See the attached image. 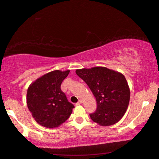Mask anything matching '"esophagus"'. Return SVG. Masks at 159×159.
I'll use <instances>...</instances> for the list:
<instances>
[{"label":"esophagus","instance_id":"esophagus-1","mask_svg":"<svg viewBox=\"0 0 159 159\" xmlns=\"http://www.w3.org/2000/svg\"><path fill=\"white\" fill-rule=\"evenodd\" d=\"M82 102H83V100H79V102H78L75 105H79L81 104Z\"/></svg>","mask_w":159,"mask_h":159}]
</instances>
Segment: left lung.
I'll return each instance as SVG.
<instances>
[{"mask_svg":"<svg viewBox=\"0 0 159 159\" xmlns=\"http://www.w3.org/2000/svg\"><path fill=\"white\" fill-rule=\"evenodd\" d=\"M75 73L86 83L96 99L97 109L90 114L93 122L100 126L119 122L127 111L130 98L125 75L101 66L77 69Z\"/></svg>","mask_w":159,"mask_h":159,"instance_id":"1","label":"left lung"}]
</instances>
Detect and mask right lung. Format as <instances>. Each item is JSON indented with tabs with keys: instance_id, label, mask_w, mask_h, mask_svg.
Wrapping results in <instances>:
<instances>
[{
	"instance_id": "obj_1",
	"label": "right lung",
	"mask_w": 159,
	"mask_h": 159,
	"mask_svg": "<svg viewBox=\"0 0 159 159\" xmlns=\"http://www.w3.org/2000/svg\"><path fill=\"white\" fill-rule=\"evenodd\" d=\"M70 72L53 70L30 85L27 92V104L35 121L47 128H56L68 120L74 105L68 101L61 85Z\"/></svg>"
}]
</instances>
